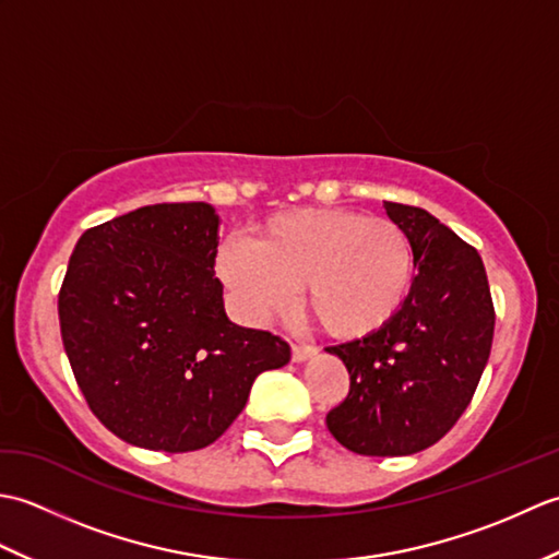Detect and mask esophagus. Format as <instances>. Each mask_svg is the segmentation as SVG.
<instances>
[{
  "instance_id": "34e87169",
  "label": "esophagus",
  "mask_w": 559,
  "mask_h": 559,
  "mask_svg": "<svg viewBox=\"0 0 559 559\" xmlns=\"http://www.w3.org/2000/svg\"><path fill=\"white\" fill-rule=\"evenodd\" d=\"M290 355H293V362H305V360H310L312 355H317V348L314 346H298V343H295Z\"/></svg>"
}]
</instances>
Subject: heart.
Returning a JSON list of instances; mask_svg holds the SVG:
<instances>
[{"instance_id":"obj_1","label":"heart","mask_w":559,"mask_h":559,"mask_svg":"<svg viewBox=\"0 0 559 559\" xmlns=\"http://www.w3.org/2000/svg\"><path fill=\"white\" fill-rule=\"evenodd\" d=\"M223 286L247 322L286 314L298 286L329 336L355 341L386 329L406 305L415 254L406 230L350 209H298L266 218L249 242L216 257Z\"/></svg>"}]
</instances>
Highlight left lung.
<instances>
[{
  "label": "left lung",
  "instance_id": "8db88e82",
  "mask_svg": "<svg viewBox=\"0 0 559 559\" xmlns=\"http://www.w3.org/2000/svg\"><path fill=\"white\" fill-rule=\"evenodd\" d=\"M384 209L406 230L418 273L386 329L326 348L350 374L326 427L355 454L408 456L439 442L468 408L490 358L495 307L476 247L425 209Z\"/></svg>",
  "mask_w": 559,
  "mask_h": 559
}]
</instances>
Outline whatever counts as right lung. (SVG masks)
<instances>
[{
	"mask_svg": "<svg viewBox=\"0 0 559 559\" xmlns=\"http://www.w3.org/2000/svg\"><path fill=\"white\" fill-rule=\"evenodd\" d=\"M216 247V209L187 201L96 225L71 252L57 302L67 358L96 418L129 444H213L254 379L290 360L286 341L225 314Z\"/></svg>",
	"mask_w": 559,
	"mask_h": 559,
	"instance_id": "1",
	"label": "right lung"
}]
</instances>
